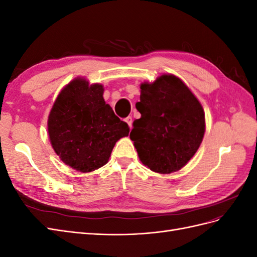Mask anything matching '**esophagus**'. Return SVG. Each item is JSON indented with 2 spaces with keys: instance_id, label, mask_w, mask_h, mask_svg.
Returning <instances> with one entry per match:
<instances>
[{
  "instance_id": "34e87169",
  "label": "esophagus",
  "mask_w": 257,
  "mask_h": 257,
  "mask_svg": "<svg viewBox=\"0 0 257 257\" xmlns=\"http://www.w3.org/2000/svg\"><path fill=\"white\" fill-rule=\"evenodd\" d=\"M125 122L127 123V125L130 126V128H132V123H133V120H132V116H127L125 119Z\"/></svg>"
}]
</instances>
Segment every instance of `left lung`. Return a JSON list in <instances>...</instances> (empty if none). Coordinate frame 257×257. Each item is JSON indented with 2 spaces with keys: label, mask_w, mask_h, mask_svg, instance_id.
<instances>
[{
  "label": "left lung",
  "mask_w": 257,
  "mask_h": 257,
  "mask_svg": "<svg viewBox=\"0 0 257 257\" xmlns=\"http://www.w3.org/2000/svg\"><path fill=\"white\" fill-rule=\"evenodd\" d=\"M136 108L142 118L134 121L130 138L143 164L163 175L188 164L206 130L203 106L188 85L173 74L143 82Z\"/></svg>",
  "instance_id": "obj_1"
}]
</instances>
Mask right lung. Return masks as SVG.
Returning <instances> with one entry per match:
<instances>
[{
    "label": "right lung",
    "instance_id": "add662e5",
    "mask_svg": "<svg viewBox=\"0 0 257 257\" xmlns=\"http://www.w3.org/2000/svg\"><path fill=\"white\" fill-rule=\"evenodd\" d=\"M104 85L77 77L61 90L48 115V135L60 160L80 173L94 172L110 158L128 125L106 104Z\"/></svg>",
    "mask_w": 257,
    "mask_h": 257
}]
</instances>
